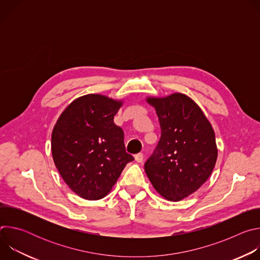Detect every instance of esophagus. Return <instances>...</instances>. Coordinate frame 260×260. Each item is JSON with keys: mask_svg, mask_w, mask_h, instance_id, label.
<instances>
[{"mask_svg": "<svg viewBox=\"0 0 260 260\" xmlns=\"http://www.w3.org/2000/svg\"><path fill=\"white\" fill-rule=\"evenodd\" d=\"M135 159L137 162H142L144 159V154L143 153H138L135 155Z\"/></svg>", "mask_w": 260, "mask_h": 260, "instance_id": "34e87169", "label": "esophagus"}]
</instances>
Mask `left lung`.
<instances>
[{"mask_svg": "<svg viewBox=\"0 0 260 260\" xmlns=\"http://www.w3.org/2000/svg\"><path fill=\"white\" fill-rule=\"evenodd\" d=\"M155 108L161 135L145 172L165 199L181 201L208 180L217 160L215 133L201 108L187 95L148 98Z\"/></svg>", "mask_w": 260, "mask_h": 260, "instance_id": "1", "label": "left lung"}]
</instances>
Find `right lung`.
Instances as JSON below:
<instances>
[{
	"label": "right lung",
	"instance_id": "right-lung-1",
	"mask_svg": "<svg viewBox=\"0 0 260 260\" xmlns=\"http://www.w3.org/2000/svg\"><path fill=\"white\" fill-rule=\"evenodd\" d=\"M122 102L86 94L72 102L51 136L52 157L61 178L80 198L106 197L134 160L126 153L124 134L114 122Z\"/></svg>",
	"mask_w": 260,
	"mask_h": 260
}]
</instances>
